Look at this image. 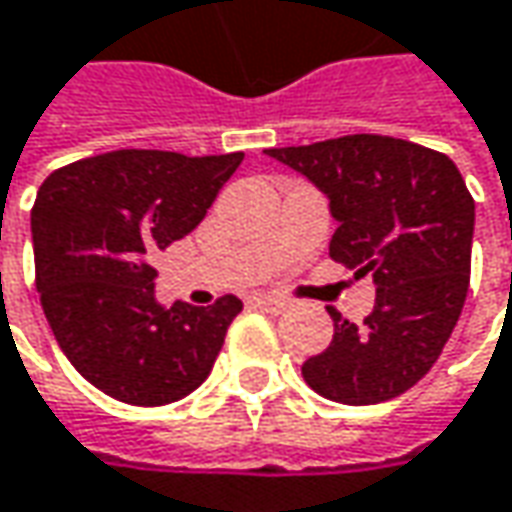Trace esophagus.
Instances as JSON below:
<instances>
[{"mask_svg":"<svg viewBox=\"0 0 512 512\" xmlns=\"http://www.w3.org/2000/svg\"><path fill=\"white\" fill-rule=\"evenodd\" d=\"M252 307L260 313H269V316H278L281 310H286L284 298H275V295H255L252 298Z\"/></svg>","mask_w":512,"mask_h":512,"instance_id":"1","label":"esophagus"}]
</instances>
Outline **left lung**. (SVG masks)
I'll return each instance as SVG.
<instances>
[{
    "label": "left lung",
    "mask_w": 512,
    "mask_h": 512,
    "mask_svg": "<svg viewBox=\"0 0 512 512\" xmlns=\"http://www.w3.org/2000/svg\"><path fill=\"white\" fill-rule=\"evenodd\" d=\"M272 159L307 176L330 199V257L374 275L362 324L333 318V342L301 365L307 385L345 406L406 394L432 371L464 310L475 202L455 162L391 136H342L272 147Z\"/></svg>",
    "instance_id": "1"
}]
</instances>
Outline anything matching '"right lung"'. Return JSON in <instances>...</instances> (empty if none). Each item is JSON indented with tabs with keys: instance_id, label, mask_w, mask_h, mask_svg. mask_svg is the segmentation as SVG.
Listing matches in <instances>:
<instances>
[{
	"instance_id": "right-lung-1",
	"label": "right lung",
	"mask_w": 512,
	"mask_h": 512,
	"mask_svg": "<svg viewBox=\"0 0 512 512\" xmlns=\"http://www.w3.org/2000/svg\"><path fill=\"white\" fill-rule=\"evenodd\" d=\"M240 162L243 153L112 150L40 185L31 237L43 313L77 374L112 400L167 406L211 374L243 301L165 307L147 257L202 223Z\"/></svg>"
}]
</instances>
